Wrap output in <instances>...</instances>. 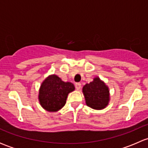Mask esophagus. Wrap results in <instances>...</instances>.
<instances>
[{"mask_svg": "<svg viewBox=\"0 0 148 148\" xmlns=\"http://www.w3.org/2000/svg\"><path fill=\"white\" fill-rule=\"evenodd\" d=\"M81 83H76L75 84V87L76 89H77V90H79V89H80V88H81Z\"/></svg>", "mask_w": 148, "mask_h": 148, "instance_id": "obj_1", "label": "esophagus"}]
</instances>
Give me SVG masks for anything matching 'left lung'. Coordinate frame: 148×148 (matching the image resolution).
Returning <instances> with one entry per match:
<instances>
[{
  "label": "left lung",
  "mask_w": 148,
  "mask_h": 148,
  "mask_svg": "<svg viewBox=\"0 0 148 148\" xmlns=\"http://www.w3.org/2000/svg\"><path fill=\"white\" fill-rule=\"evenodd\" d=\"M82 93L86 105L94 110L106 108L110 101L109 86L99 77H95L93 81L86 84L82 88Z\"/></svg>",
  "instance_id": "8db88e82"
}]
</instances>
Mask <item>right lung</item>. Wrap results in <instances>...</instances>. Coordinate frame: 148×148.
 Returning <instances> with one entry per match:
<instances>
[{
	"label": "right lung",
	"instance_id": "add662e5",
	"mask_svg": "<svg viewBox=\"0 0 148 148\" xmlns=\"http://www.w3.org/2000/svg\"><path fill=\"white\" fill-rule=\"evenodd\" d=\"M74 89V85L71 82H65L56 74H51L42 82L40 86L38 102L46 111L56 112L63 108L68 95Z\"/></svg>",
	"mask_w": 148,
	"mask_h": 148
}]
</instances>
